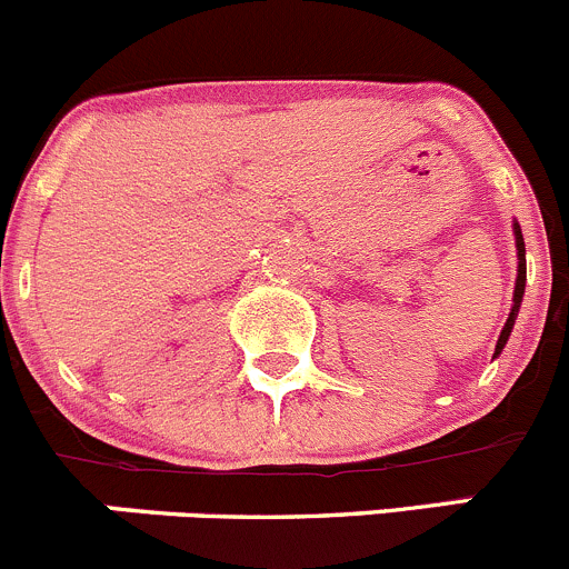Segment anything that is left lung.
Returning <instances> with one entry per match:
<instances>
[{"label":"left lung","mask_w":569,"mask_h":569,"mask_svg":"<svg viewBox=\"0 0 569 569\" xmlns=\"http://www.w3.org/2000/svg\"><path fill=\"white\" fill-rule=\"evenodd\" d=\"M515 246H517V282H515V298H511V312L506 318L503 329H500L498 337V346H495V357L503 351L506 340H509L511 329H515V320L517 312H520V303H522V292H526V243H522V232H520V223L515 221Z\"/></svg>","instance_id":"obj_1"}]
</instances>
